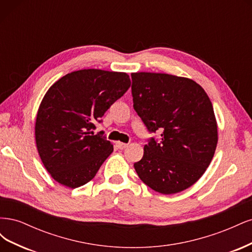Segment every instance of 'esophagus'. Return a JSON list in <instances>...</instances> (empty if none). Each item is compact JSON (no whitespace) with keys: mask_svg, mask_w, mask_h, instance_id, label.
<instances>
[{"mask_svg":"<svg viewBox=\"0 0 252 252\" xmlns=\"http://www.w3.org/2000/svg\"><path fill=\"white\" fill-rule=\"evenodd\" d=\"M116 145H117V147H118L119 149H124V148H126V147L128 146V144L122 143V142H117Z\"/></svg>","mask_w":252,"mask_h":252,"instance_id":"obj_1","label":"esophagus"}]
</instances>
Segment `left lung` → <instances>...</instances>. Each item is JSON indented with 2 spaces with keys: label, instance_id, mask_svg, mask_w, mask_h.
<instances>
[{
  "label": "left lung",
  "instance_id": "left-lung-1",
  "mask_svg": "<svg viewBox=\"0 0 252 252\" xmlns=\"http://www.w3.org/2000/svg\"><path fill=\"white\" fill-rule=\"evenodd\" d=\"M133 108L151 138L141 161L139 178L162 194L183 191L199 180L215 156L218 125L212 104L194 81L167 73H131Z\"/></svg>",
  "mask_w": 252,
  "mask_h": 252
}]
</instances>
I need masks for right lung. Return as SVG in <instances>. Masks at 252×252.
<instances>
[{
    "label": "right lung",
    "mask_w": 252,
    "mask_h": 252,
    "mask_svg": "<svg viewBox=\"0 0 252 252\" xmlns=\"http://www.w3.org/2000/svg\"><path fill=\"white\" fill-rule=\"evenodd\" d=\"M130 84L125 72L82 69L48 89L34 130L37 152L53 180L77 188L94 178L113 146L103 132L94 134L93 129Z\"/></svg>",
    "instance_id": "obj_1"
}]
</instances>
